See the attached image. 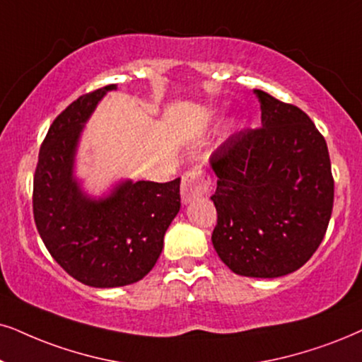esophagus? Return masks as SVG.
Here are the masks:
<instances>
[{
    "instance_id": "1",
    "label": "esophagus",
    "mask_w": 362,
    "mask_h": 362,
    "mask_svg": "<svg viewBox=\"0 0 362 362\" xmlns=\"http://www.w3.org/2000/svg\"><path fill=\"white\" fill-rule=\"evenodd\" d=\"M210 184H212V180H210L207 173L200 170L187 172L184 178H182V202L190 204L194 202V200L200 199V197L207 195L210 190Z\"/></svg>"
}]
</instances>
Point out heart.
I'll list each match as a JSON object with an SVG mask.
<instances>
[{
    "label": "heart",
    "instance_id": "heart-1",
    "mask_svg": "<svg viewBox=\"0 0 362 362\" xmlns=\"http://www.w3.org/2000/svg\"><path fill=\"white\" fill-rule=\"evenodd\" d=\"M235 127V122H228L227 123V132H230V128Z\"/></svg>",
    "mask_w": 362,
    "mask_h": 362
}]
</instances>
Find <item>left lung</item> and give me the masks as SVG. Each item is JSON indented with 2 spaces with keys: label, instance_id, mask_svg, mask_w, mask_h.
<instances>
[{
  "label": "left lung",
  "instance_id": "left-lung-1",
  "mask_svg": "<svg viewBox=\"0 0 362 362\" xmlns=\"http://www.w3.org/2000/svg\"><path fill=\"white\" fill-rule=\"evenodd\" d=\"M254 93L260 128L234 135L210 157L217 177L212 244L232 272L274 279L317 250L331 221L334 180L313 120L262 90Z\"/></svg>",
  "mask_w": 362,
  "mask_h": 362
}]
</instances>
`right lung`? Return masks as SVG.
I'll use <instances>...</instances> for the list:
<instances>
[{"label":"right lung","mask_w":362,"mask_h":362,"mask_svg":"<svg viewBox=\"0 0 362 362\" xmlns=\"http://www.w3.org/2000/svg\"><path fill=\"white\" fill-rule=\"evenodd\" d=\"M112 90L117 85L86 93L59 113L40 148L33 182L35 222L48 252L73 279L100 289L147 276L180 210V178H125L93 197L75 175L83 128Z\"/></svg>","instance_id":"1"}]
</instances>
